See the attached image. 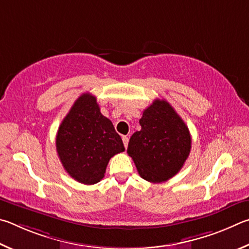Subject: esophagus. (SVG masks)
Returning <instances> with one entry per match:
<instances>
[{
    "label": "esophagus",
    "mask_w": 249,
    "mask_h": 249,
    "mask_svg": "<svg viewBox=\"0 0 249 249\" xmlns=\"http://www.w3.org/2000/svg\"><path fill=\"white\" fill-rule=\"evenodd\" d=\"M122 142H124V145L125 149H127L128 143H129V138L127 136H124V137H122Z\"/></svg>",
    "instance_id": "34e87169"
}]
</instances>
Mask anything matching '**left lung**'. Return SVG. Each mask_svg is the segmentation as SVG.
I'll return each instance as SVG.
<instances>
[{"label": "left lung", "instance_id": "8db88e82", "mask_svg": "<svg viewBox=\"0 0 249 249\" xmlns=\"http://www.w3.org/2000/svg\"><path fill=\"white\" fill-rule=\"evenodd\" d=\"M141 130L128 144L140 176L150 182H163L184 166L191 149V137L184 120L165 99H155L143 111Z\"/></svg>", "mask_w": 249, "mask_h": 249}]
</instances>
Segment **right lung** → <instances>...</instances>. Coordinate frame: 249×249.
<instances>
[{
    "mask_svg": "<svg viewBox=\"0 0 249 249\" xmlns=\"http://www.w3.org/2000/svg\"><path fill=\"white\" fill-rule=\"evenodd\" d=\"M55 144L65 171L84 185L102 180L109 160L124 151L112 122L102 115L89 93L82 94L73 104L58 129Z\"/></svg>",
    "mask_w": 249,
    "mask_h": 249,
    "instance_id": "1",
    "label": "right lung"
}]
</instances>
